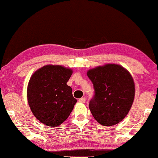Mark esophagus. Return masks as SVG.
<instances>
[{"label":"esophagus","mask_w":158,"mask_h":158,"mask_svg":"<svg viewBox=\"0 0 158 158\" xmlns=\"http://www.w3.org/2000/svg\"><path fill=\"white\" fill-rule=\"evenodd\" d=\"M78 101L80 102H82V103H84L85 102V97H81V98H80Z\"/></svg>","instance_id":"obj_1"}]
</instances>
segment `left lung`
I'll use <instances>...</instances> for the list:
<instances>
[{"mask_svg":"<svg viewBox=\"0 0 158 158\" xmlns=\"http://www.w3.org/2000/svg\"><path fill=\"white\" fill-rule=\"evenodd\" d=\"M93 83L94 95L89 109L100 124L112 126L127 115L135 97V84L131 75L118 64H106L87 72Z\"/></svg>","mask_w":158,"mask_h":158,"instance_id":"8db88e82","label":"left lung"}]
</instances>
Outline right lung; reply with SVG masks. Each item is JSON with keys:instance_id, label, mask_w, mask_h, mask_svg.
Here are the masks:
<instances>
[{"instance_id": "obj_1", "label": "right lung", "mask_w": 158, "mask_h": 158, "mask_svg": "<svg viewBox=\"0 0 158 158\" xmlns=\"http://www.w3.org/2000/svg\"><path fill=\"white\" fill-rule=\"evenodd\" d=\"M71 69L46 65L31 77L27 89L28 105L37 119L50 127H57L69 117L77 100L67 83Z\"/></svg>"}]
</instances>
